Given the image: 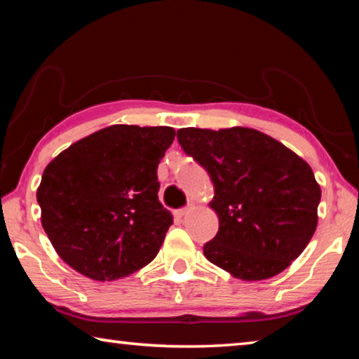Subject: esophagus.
<instances>
[{"mask_svg":"<svg viewBox=\"0 0 359 359\" xmlns=\"http://www.w3.org/2000/svg\"><path fill=\"white\" fill-rule=\"evenodd\" d=\"M190 212H191V205H188V208L175 210V217H177V218H184V217H187L188 214H190Z\"/></svg>","mask_w":359,"mask_h":359,"instance_id":"obj_1","label":"esophagus"}]
</instances>
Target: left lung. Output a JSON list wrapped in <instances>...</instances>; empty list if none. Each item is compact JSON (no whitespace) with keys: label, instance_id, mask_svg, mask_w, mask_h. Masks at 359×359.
Here are the masks:
<instances>
[{"label":"left lung","instance_id":"obj_1","mask_svg":"<svg viewBox=\"0 0 359 359\" xmlns=\"http://www.w3.org/2000/svg\"><path fill=\"white\" fill-rule=\"evenodd\" d=\"M179 144L210 175L218 233L204 257L241 280L287 269L318 223L320 185L312 168L258 130L180 128Z\"/></svg>","mask_w":359,"mask_h":359}]
</instances>
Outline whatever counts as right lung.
Segmentation results:
<instances>
[{
  "mask_svg": "<svg viewBox=\"0 0 359 359\" xmlns=\"http://www.w3.org/2000/svg\"><path fill=\"white\" fill-rule=\"evenodd\" d=\"M169 126L112 125L69 145L38 187L41 223L66 264L92 280H117L160 252L171 212L158 201L156 169Z\"/></svg>",
  "mask_w": 359,
  "mask_h": 359,
  "instance_id": "1",
  "label": "right lung"
}]
</instances>
